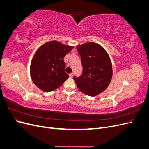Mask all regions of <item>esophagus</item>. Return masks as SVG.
Masks as SVG:
<instances>
[{"label": "esophagus", "instance_id": "obj_1", "mask_svg": "<svg viewBox=\"0 0 149 149\" xmlns=\"http://www.w3.org/2000/svg\"><path fill=\"white\" fill-rule=\"evenodd\" d=\"M73 75H74V74L73 73H70V74H69V76L70 78H73Z\"/></svg>", "mask_w": 149, "mask_h": 149}]
</instances>
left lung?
<instances>
[{
	"instance_id": "8db88e82",
	"label": "left lung",
	"mask_w": 149,
	"mask_h": 149,
	"mask_svg": "<svg viewBox=\"0 0 149 149\" xmlns=\"http://www.w3.org/2000/svg\"><path fill=\"white\" fill-rule=\"evenodd\" d=\"M81 59L82 74L73 79L78 88L89 96H95L109 86L112 76L110 58L100 45L89 42L76 47Z\"/></svg>"
}]
</instances>
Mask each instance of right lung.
I'll return each instance as SVG.
<instances>
[{"instance_id":"add662e5","label":"right lung","mask_w":149,"mask_h":149,"mask_svg":"<svg viewBox=\"0 0 149 149\" xmlns=\"http://www.w3.org/2000/svg\"><path fill=\"white\" fill-rule=\"evenodd\" d=\"M73 48L52 41L38 49L31 63L30 75L38 88L50 92L61 86L68 78L63 58Z\"/></svg>"}]
</instances>
